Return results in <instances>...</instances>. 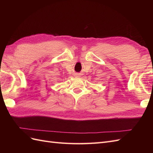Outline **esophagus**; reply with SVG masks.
Here are the masks:
<instances>
[{
	"label": "esophagus",
	"mask_w": 153,
	"mask_h": 153,
	"mask_svg": "<svg viewBox=\"0 0 153 153\" xmlns=\"http://www.w3.org/2000/svg\"><path fill=\"white\" fill-rule=\"evenodd\" d=\"M80 74H78V73H76V75H75V76H77V77H78V76H80Z\"/></svg>",
	"instance_id": "34e87169"
}]
</instances>
